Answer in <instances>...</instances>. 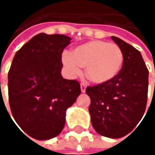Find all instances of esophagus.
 I'll use <instances>...</instances> for the list:
<instances>
[{
	"instance_id": "34e87169",
	"label": "esophagus",
	"mask_w": 155,
	"mask_h": 155,
	"mask_svg": "<svg viewBox=\"0 0 155 155\" xmlns=\"http://www.w3.org/2000/svg\"><path fill=\"white\" fill-rule=\"evenodd\" d=\"M81 91L82 93L85 92V91H86V85H85L84 83H81Z\"/></svg>"
}]
</instances>
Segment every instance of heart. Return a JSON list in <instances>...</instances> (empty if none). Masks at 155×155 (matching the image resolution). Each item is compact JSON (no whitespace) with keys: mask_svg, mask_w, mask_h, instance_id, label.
I'll return each instance as SVG.
<instances>
[{"mask_svg":"<svg viewBox=\"0 0 155 155\" xmlns=\"http://www.w3.org/2000/svg\"><path fill=\"white\" fill-rule=\"evenodd\" d=\"M63 65L70 77L79 75L81 67H85L87 78L95 84H104L111 81L120 73L124 54L116 44L106 41L92 40L74 47L71 54L62 56Z\"/></svg>","mask_w":155,"mask_h":155,"instance_id":"b5f03b06","label":"heart"}]
</instances>
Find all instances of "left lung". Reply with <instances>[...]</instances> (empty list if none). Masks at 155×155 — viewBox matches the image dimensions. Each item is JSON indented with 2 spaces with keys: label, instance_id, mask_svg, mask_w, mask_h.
Listing matches in <instances>:
<instances>
[{
  "label": "left lung",
  "instance_id": "1",
  "mask_svg": "<svg viewBox=\"0 0 155 155\" xmlns=\"http://www.w3.org/2000/svg\"><path fill=\"white\" fill-rule=\"evenodd\" d=\"M111 39L121 48L124 63L111 81L87 87L91 98L89 112L95 131L109 138L129 134L145 111L148 92V69L137 49L117 37Z\"/></svg>",
  "mask_w": 155,
  "mask_h": 155
}]
</instances>
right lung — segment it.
<instances>
[{"instance_id": "right-lung-1", "label": "right lung", "mask_w": 155, "mask_h": 155, "mask_svg": "<svg viewBox=\"0 0 155 155\" xmlns=\"http://www.w3.org/2000/svg\"><path fill=\"white\" fill-rule=\"evenodd\" d=\"M70 42L71 38L64 35L40 33L12 60L8 74L12 114L22 131L34 139L58 136L64 127L67 108L81 94L77 81L61 74L62 53Z\"/></svg>"}]
</instances>
